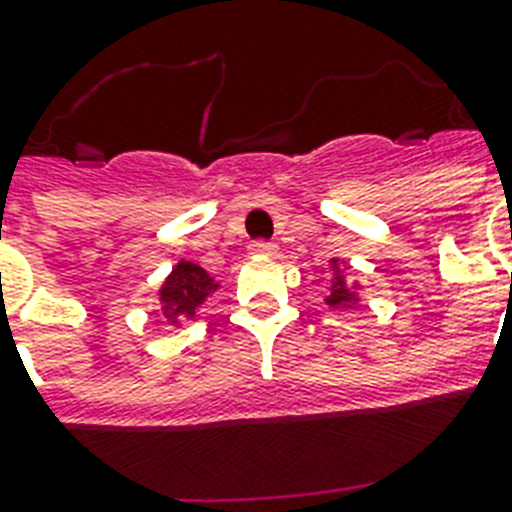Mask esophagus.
<instances>
[{"mask_svg": "<svg viewBox=\"0 0 512 512\" xmlns=\"http://www.w3.org/2000/svg\"><path fill=\"white\" fill-rule=\"evenodd\" d=\"M249 249H252V252H257V255H276V252H279V247H276V244H271V241H252V244H249Z\"/></svg>", "mask_w": 512, "mask_h": 512, "instance_id": "1", "label": "esophagus"}]
</instances>
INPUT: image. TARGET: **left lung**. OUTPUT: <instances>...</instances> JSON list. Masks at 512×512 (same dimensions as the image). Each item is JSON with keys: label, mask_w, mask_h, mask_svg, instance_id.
I'll list each match as a JSON object with an SVG mask.
<instances>
[{"label": "left lung", "mask_w": 512, "mask_h": 512, "mask_svg": "<svg viewBox=\"0 0 512 512\" xmlns=\"http://www.w3.org/2000/svg\"><path fill=\"white\" fill-rule=\"evenodd\" d=\"M332 268H335V279H332V289H329L327 295V305H332V308H353V305L358 303L356 289L350 287L348 281H345V276L337 271V260H332Z\"/></svg>", "instance_id": "8db88e82"}]
</instances>
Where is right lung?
<instances>
[{
  "instance_id": "obj_1",
  "label": "right lung",
  "mask_w": 512,
  "mask_h": 512,
  "mask_svg": "<svg viewBox=\"0 0 512 512\" xmlns=\"http://www.w3.org/2000/svg\"><path fill=\"white\" fill-rule=\"evenodd\" d=\"M220 287L201 265L191 260H180L159 289L164 319L170 324H180L183 319H193L204 300Z\"/></svg>"
}]
</instances>
